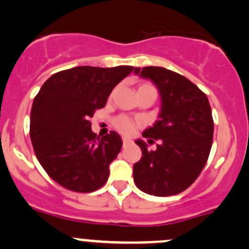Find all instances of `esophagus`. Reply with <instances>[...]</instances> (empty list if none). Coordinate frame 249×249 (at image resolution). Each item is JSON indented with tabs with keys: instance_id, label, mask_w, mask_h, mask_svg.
<instances>
[{
	"instance_id": "34e87169",
	"label": "esophagus",
	"mask_w": 249,
	"mask_h": 249,
	"mask_svg": "<svg viewBox=\"0 0 249 249\" xmlns=\"http://www.w3.org/2000/svg\"><path fill=\"white\" fill-rule=\"evenodd\" d=\"M122 142H124V146H128L132 143V142H130L129 139H127V138H124V139H122Z\"/></svg>"
}]
</instances>
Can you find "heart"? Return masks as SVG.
Wrapping results in <instances>:
<instances>
[{
  "label": "heart",
  "mask_w": 249,
  "mask_h": 249,
  "mask_svg": "<svg viewBox=\"0 0 249 249\" xmlns=\"http://www.w3.org/2000/svg\"><path fill=\"white\" fill-rule=\"evenodd\" d=\"M142 86H148V84H143V85L140 87ZM114 125L119 132L122 133V134L130 135L134 133L135 128L138 127V122L134 121L133 119H130V117L125 116V115H120V116H117L116 119H115Z\"/></svg>",
  "instance_id": "obj_1"
}]
</instances>
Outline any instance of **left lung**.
<instances>
[{
    "label": "left lung",
    "instance_id": "left-lung-1",
    "mask_svg": "<svg viewBox=\"0 0 249 249\" xmlns=\"http://www.w3.org/2000/svg\"><path fill=\"white\" fill-rule=\"evenodd\" d=\"M150 79L162 97L160 119L142 133L148 143L137 140L142 156L133 166L140 191L156 196L181 193L198 178L211 151L213 119L206 94L181 74L163 67L135 68Z\"/></svg>",
    "mask_w": 249,
    "mask_h": 249
}]
</instances>
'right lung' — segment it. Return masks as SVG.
I'll return each instance as SVG.
<instances>
[{"mask_svg": "<svg viewBox=\"0 0 249 249\" xmlns=\"http://www.w3.org/2000/svg\"><path fill=\"white\" fill-rule=\"evenodd\" d=\"M133 69L83 66L57 71L33 99L30 137L36 157L63 188L89 193L106 184L122 140L114 130L97 137L89 120Z\"/></svg>", "mask_w": 249, "mask_h": 249, "instance_id": "1", "label": "right lung"}]
</instances>
